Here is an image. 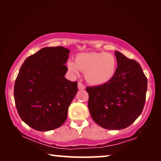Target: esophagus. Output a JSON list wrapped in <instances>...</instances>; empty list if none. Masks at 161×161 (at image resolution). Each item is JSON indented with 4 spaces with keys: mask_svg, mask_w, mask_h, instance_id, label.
I'll return each instance as SVG.
<instances>
[{
    "mask_svg": "<svg viewBox=\"0 0 161 161\" xmlns=\"http://www.w3.org/2000/svg\"><path fill=\"white\" fill-rule=\"evenodd\" d=\"M78 89H85V86L83 85L82 83L78 82Z\"/></svg>",
    "mask_w": 161,
    "mask_h": 161,
    "instance_id": "obj_1",
    "label": "esophagus"
}]
</instances>
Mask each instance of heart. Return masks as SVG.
Instances as JSON below:
<instances>
[{
  "label": "heart",
  "instance_id": "heart-1",
  "mask_svg": "<svg viewBox=\"0 0 161 161\" xmlns=\"http://www.w3.org/2000/svg\"><path fill=\"white\" fill-rule=\"evenodd\" d=\"M67 67L73 75H78L80 70L85 72L86 80L90 84L100 86L114 78L117 61L113 55L105 52L82 53L77 55L75 62L68 61Z\"/></svg>",
  "mask_w": 161,
  "mask_h": 161
}]
</instances>
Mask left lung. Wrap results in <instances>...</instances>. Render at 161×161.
Here are the masks:
<instances>
[{
	"mask_svg": "<svg viewBox=\"0 0 161 161\" xmlns=\"http://www.w3.org/2000/svg\"><path fill=\"white\" fill-rule=\"evenodd\" d=\"M117 68L109 82L88 86V106L92 119L105 129L126 128L144 108L147 79L139 64L115 51Z\"/></svg>",
	"mask_w": 161,
	"mask_h": 161,
	"instance_id": "8db88e82",
	"label": "left lung"
}]
</instances>
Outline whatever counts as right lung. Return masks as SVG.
<instances>
[{"label":"right lung","mask_w":161,"mask_h":161,"mask_svg":"<svg viewBox=\"0 0 161 161\" xmlns=\"http://www.w3.org/2000/svg\"><path fill=\"white\" fill-rule=\"evenodd\" d=\"M69 50L42 48L25 59L14 83V96L21 119L39 131L61 126L78 92V82L64 78Z\"/></svg>","instance_id":"obj_1"}]
</instances>
